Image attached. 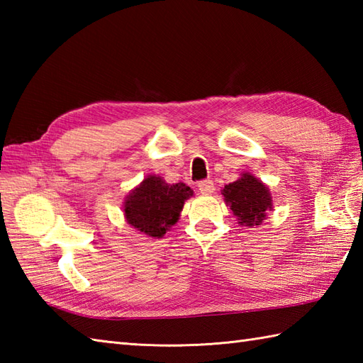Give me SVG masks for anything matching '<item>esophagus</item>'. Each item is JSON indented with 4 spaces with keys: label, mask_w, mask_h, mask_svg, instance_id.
I'll use <instances>...</instances> for the list:
<instances>
[{
    "label": "esophagus",
    "mask_w": 363,
    "mask_h": 363,
    "mask_svg": "<svg viewBox=\"0 0 363 363\" xmlns=\"http://www.w3.org/2000/svg\"><path fill=\"white\" fill-rule=\"evenodd\" d=\"M198 190L201 191L203 195H213L215 186H213L212 181H201L198 184Z\"/></svg>",
    "instance_id": "esophagus-1"
}]
</instances>
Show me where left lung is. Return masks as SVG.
Segmentation results:
<instances>
[{"label": "left lung", "mask_w": 363, "mask_h": 363, "mask_svg": "<svg viewBox=\"0 0 363 363\" xmlns=\"http://www.w3.org/2000/svg\"><path fill=\"white\" fill-rule=\"evenodd\" d=\"M221 195L240 226H260L267 213L273 211V198L268 186L248 172L223 187Z\"/></svg>", "instance_id": "obj_1"}]
</instances>
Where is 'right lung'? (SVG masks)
<instances>
[{
    "mask_svg": "<svg viewBox=\"0 0 363 363\" xmlns=\"http://www.w3.org/2000/svg\"><path fill=\"white\" fill-rule=\"evenodd\" d=\"M194 190L184 182L167 184L159 174H148L129 191L123 203L128 225L152 238H162L181 217L182 207Z\"/></svg>",
    "mask_w": 363,
    "mask_h": 363,
    "instance_id": "1",
    "label": "right lung"
}]
</instances>
